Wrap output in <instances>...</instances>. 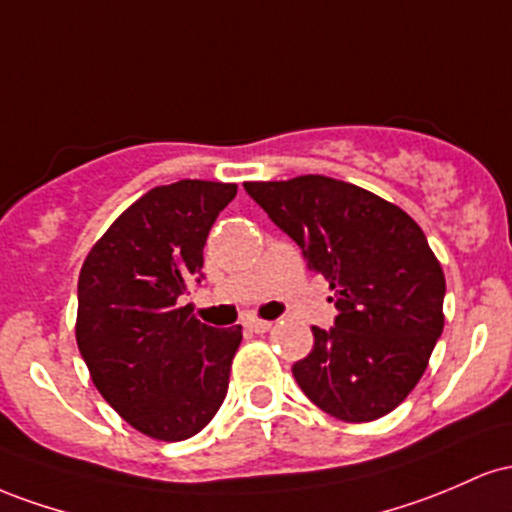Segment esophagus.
Returning <instances> with one entry per match:
<instances>
[{
	"instance_id": "esophagus-1",
	"label": "esophagus",
	"mask_w": 512,
	"mask_h": 512,
	"mask_svg": "<svg viewBox=\"0 0 512 512\" xmlns=\"http://www.w3.org/2000/svg\"><path fill=\"white\" fill-rule=\"evenodd\" d=\"M244 326L249 331H254V333H266L273 324H271V321H263V319H246Z\"/></svg>"
}]
</instances>
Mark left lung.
<instances>
[{
    "mask_svg": "<svg viewBox=\"0 0 512 512\" xmlns=\"http://www.w3.org/2000/svg\"><path fill=\"white\" fill-rule=\"evenodd\" d=\"M244 188L333 290L336 321L312 326V353L292 365L300 389L338 421L387 416L423 377L445 324V275L423 229L380 195L329 176Z\"/></svg>",
    "mask_w": 512,
    "mask_h": 512,
    "instance_id": "1",
    "label": "left lung"
}]
</instances>
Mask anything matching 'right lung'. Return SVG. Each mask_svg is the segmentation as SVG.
Returning <instances> with one entry per match:
<instances>
[{
	"label": "right lung",
	"instance_id": "add662e5",
	"mask_svg": "<svg viewBox=\"0 0 512 512\" xmlns=\"http://www.w3.org/2000/svg\"><path fill=\"white\" fill-rule=\"evenodd\" d=\"M237 183L183 179L130 205L86 256L77 346L96 389L154 440L200 433L222 406L241 326L212 329L179 307Z\"/></svg>",
	"mask_w": 512,
	"mask_h": 512
}]
</instances>
